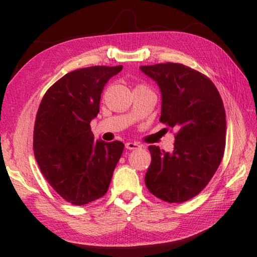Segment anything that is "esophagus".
<instances>
[{"label":"esophagus","instance_id":"esophagus-1","mask_svg":"<svg viewBox=\"0 0 257 257\" xmlns=\"http://www.w3.org/2000/svg\"><path fill=\"white\" fill-rule=\"evenodd\" d=\"M141 145L137 144V143H133V142H129V143H125V149L127 150H137V149H141Z\"/></svg>","mask_w":257,"mask_h":257}]
</instances>
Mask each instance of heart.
Instances as JSON below:
<instances>
[{
  "label": "heart",
  "instance_id": "1",
  "mask_svg": "<svg viewBox=\"0 0 257 257\" xmlns=\"http://www.w3.org/2000/svg\"><path fill=\"white\" fill-rule=\"evenodd\" d=\"M141 88H146V87L143 86V85H137L136 87H135V90H136V89H141Z\"/></svg>",
  "mask_w": 257,
  "mask_h": 257
}]
</instances>
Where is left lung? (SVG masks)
Listing matches in <instances>:
<instances>
[{"mask_svg": "<svg viewBox=\"0 0 257 257\" xmlns=\"http://www.w3.org/2000/svg\"><path fill=\"white\" fill-rule=\"evenodd\" d=\"M141 70L160 87V121L177 129L172 153L149 147L146 187L162 201L186 202L205 188L222 161L227 127L222 98L210 78L184 64L158 63Z\"/></svg>", "mask_w": 257, "mask_h": 257, "instance_id": "1", "label": "left lung"}]
</instances>
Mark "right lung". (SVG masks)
Here are the masks:
<instances>
[{"instance_id": "right-lung-1", "label": "right lung", "mask_w": 257, "mask_h": 257, "mask_svg": "<svg viewBox=\"0 0 257 257\" xmlns=\"http://www.w3.org/2000/svg\"><path fill=\"white\" fill-rule=\"evenodd\" d=\"M122 66H95L64 75L43 96L34 127V154L47 182L73 205L106 194L124 145L94 141L90 121L99 112L107 80Z\"/></svg>"}]
</instances>
